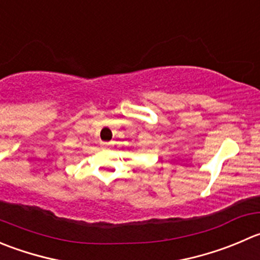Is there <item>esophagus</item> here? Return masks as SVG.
<instances>
[{
	"label": "esophagus",
	"instance_id": "esophagus-1",
	"mask_svg": "<svg viewBox=\"0 0 260 260\" xmlns=\"http://www.w3.org/2000/svg\"><path fill=\"white\" fill-rule=\"evenodd\" d=\"M100 145H102L103 148H108V147H110V146H112L113 143L112 142H102V143H100Z\"/></svg>",
	"mask_w": 260,
	"mask_h": 260
}]
</instances>
